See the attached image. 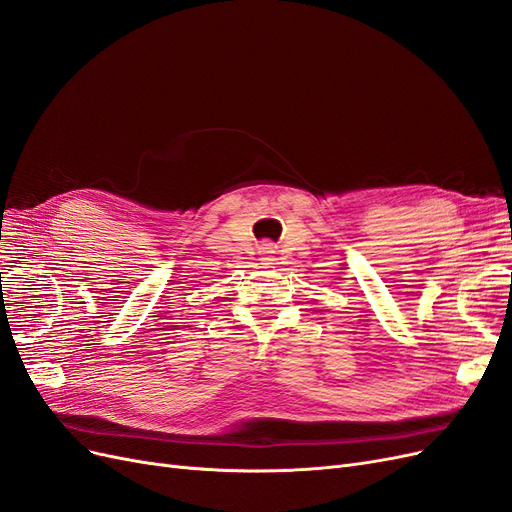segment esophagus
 Here are the masks:
<instances>
[{
    "mask_svg": "<svg viewBox=\"0 0 512 512\" xmlns=\"http://www.w3.org/2000/svg\"><path fill=\"white\" fill-rule=\"evenodd\" d=\"M260 250H262V256H271L273 252H271V247L269 245H265V247H260ZM265 260H271V258H265Z\"/></svg>",
    "mask_w": 512,
    "mask_h": 512,
    "instance_id": "esophagus-1",
    "label": "esophagus"
}]
</instances>
